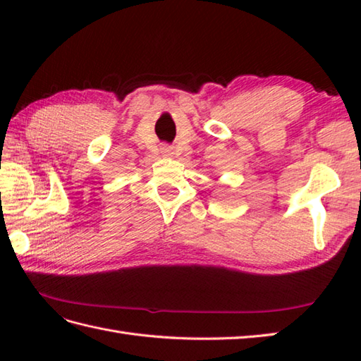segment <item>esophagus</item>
Instances as JSON below:
<instances>
[{
    "instance_id": "esophagus-1",
    "label": "esophagus",
    "mask_w": 361,
    "mask_h": 361,
    "mask_svg": "<svg viewBox=\"0 0 361 361\" xmlns=\"http://www.w3.org/2000/svg\"><path fill=\"white\" fill-rule=\"evenodd\" d=\"M161 152H163L164 157H172L173 155V152H172L171 147H163V149H161Z\"/></svg>"
}]
</instances>
